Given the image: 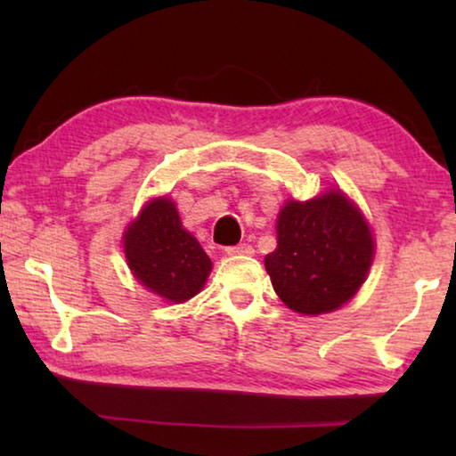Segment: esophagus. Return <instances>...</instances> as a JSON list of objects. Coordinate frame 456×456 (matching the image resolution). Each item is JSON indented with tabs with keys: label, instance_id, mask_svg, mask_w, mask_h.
Wrapping results in <instances>:
<instances>
[{
	"label": "esophagus",
	"instance_id": "esophagus-1",
	"mask_svg": "<svg viewBox=\"0 0 456 456\" xmlns=\"http://www.w3.org/2000/svg\"><path fill=\"white\" fill-rule=\"evenodd\" d=\"M225 253H227V256H251L253 247L249 243H239V245H233V247H227Z\"/></svg>",
	"mask_w": 456,
	"mask_h": 456
}]
</instances>
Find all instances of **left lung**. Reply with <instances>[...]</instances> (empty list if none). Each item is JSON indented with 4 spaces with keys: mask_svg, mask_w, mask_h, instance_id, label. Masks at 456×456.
Here are the masks:
<instances>
[{
    "mask_svg": "<svg viewBox=\"0 0 456 456\" xmlns=\"http://www.w3.org/2000/svg\"><path fill=\"white\" fill-rule=\"evenodd\" d=\"M374 241L364 217L344 192L289 200L277 219V249L265 269L281 302L318 315L354 297L372 265Z\"/></svg>",
    "mask_w": 456,
    "mask_h": 456,
    "instance_id": "left-lung-1",
    "label": "left lung"
}]
</instances>
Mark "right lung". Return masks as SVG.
I'll return each mask as SVG.
<instances>
[{"label":"right lung","instance_id":"add662e5","mask_svg":"<svg viewBox=\"0 0 456 456\" xmlns=\"http://www.w3.org/2000/svg\"><path fill=\"white\" fill-rule=\"evenodd\" d=\"M125 253L138 281L176 304L197 296L211 272L209 256L183 229L168 199L151 200L144 207L125 233Z\"/></svg>","mask_w":456,"mask_h":456}]
</instances>
